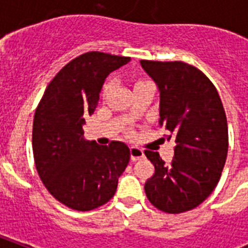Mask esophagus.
Returning a JSON list of instances; mask_svg holds the SVG:
<instances>
[{
    "label": "esophagus",
    "instance_id": "34e87169",
    "mask_svg": "<svg viewBox=\"0 0 248 248\" xmlns=\"http://www.w3.org/2000/svg\"><path fill=\"white\" fill-rule=\"evenodd\" d=\"M130 155H131V159L134 162L139 161V159L144 158V151H141L138 147H131L130 148Z\"/></svg>",
    "mask_w": 248,
    "mask_h": 248
}]
</instances>
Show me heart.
I'll return each mask as SVG.
<instances>
[{
    "instance_id": "heart-1",
    "label": "heart",
    "mask_w": 248,
    "mask_h": 248,
    "mask_svg": "<svg viewBox=\"0 0 248 248\" xmlns=\"http://www.w3.org/2000/svg\"><path fill=\"white\" fill-rule=\"evenodd\" d=\"M148 81H139V82H136L135 86H139V85H143V83H147Z\"/></svg>"
}]
</instances>
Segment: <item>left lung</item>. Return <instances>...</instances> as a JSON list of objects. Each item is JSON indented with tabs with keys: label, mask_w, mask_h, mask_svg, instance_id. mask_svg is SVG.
<instances>
[{
	"label": "left lung",
	"mask_w": 248,
	"mask_h": 248,
	"mask_svg": "<svg viewBox=\"0 0 248 248\" xmlns=\"http://www.w3.org/2000/svg\"><path fill=\"white\" fill-rule=\"evenodd\" d=\"M159 91V126L176 147L171 165L145 151L155 175L144 189L155 207L180 214L201 204L219 183L228 155V124L217 90L183 62L140 60Z\"/></svg>",
	"instance_id": "8db88e82"
}]
</instances>
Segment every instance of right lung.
<instances>
[{
    "label": "right lung",
    "mask_w": 248,
    "mask_h": 248,
    "mask_svg": "<svg viewBox=\"0 0 248 248\" xmlns=\"http://www.w3.org/2000/svg\"><path fill=\"white\" fill-rule=\"evenodd\" d=\"M130 60L99 51L82 54L54 77L37 107L32 134L37 172L67 207L90 211L107 203L127 167L126 144L89 141L83 124L96 108L105 78Z\"/></svg>",
    "instance_id": "obj_1"
}]
</instances>
